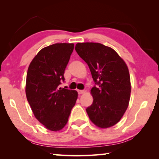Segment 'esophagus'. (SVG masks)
<instances>
[{
  "instance_id": "obj_1",
  "label": "esophagus",
  "mask_w": 159,
  "mask_h": 159,
  "mask_svg": "<svg viewBox=\"0 0 159 159\" xmlns=\"http://www.w3.org/2000/svg\"><path fill=\"white\" fill-rule=\"evenodd\" d=\"M78 93H79V95H81L83 93H84V90H78Z\"/></svg>"
}]
</instances>
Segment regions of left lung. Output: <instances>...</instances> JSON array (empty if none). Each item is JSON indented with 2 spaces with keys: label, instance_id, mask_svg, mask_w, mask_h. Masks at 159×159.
Masks as SVG:
<instances>
[{
  "label": "left lung",
  "instance_id": "8db88e82",
  "mask_svg": "<svg viewBox=\"0 0 159 159\" xmlns=\"http://www.w3.org/2000/svg\"><path fill=\"white\" fill-rule=\"evenodd\" d=\"M75 50L88 64L98 85L90 90L93 102L86 109L88 116L99 128L111 127L121 119L130 102L127 64L114 49L98 43H78Z\"/></svg>",
  "mask_w": 159,
  "mask_h": 159
}]
</instances>
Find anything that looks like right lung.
<instances>
[{
	"label": "right lung",
	"instance_id": "right-lung-1",
	"mask_svg": "<svg viewBox=\"0 0 159 159\" xmlns=\"http://www.w3.org/2000/svg\"><path fill=\"white\" fill-rule=\"evenodd\" d=\"M74 48V43H55L38 52L29 64L25 92L34 116L51 131L62 129L76 104L78 93L58 86Z\"/></svg>",
	"mask_w": 159,
	"mask_h": 159
}]
</instances>
